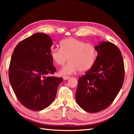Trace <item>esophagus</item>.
Masks as SVG:
<instances>
[{"instance_id":"1","label":"esophagus","mask_w":134,"mask_h":134,"mask_svg":"<svg viewBox=\"0 0 134 134\" xmlns=\"http://www.w3.org/2000/svg\"><path fill=\"white\" fill-rule=\"evenodd\" d=\"M70 78V76H63V79L64 80H67Z\"/></svg>"}]
</instances>
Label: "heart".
<instances>
[{"label": "heart", "instance_id": "obj_1", "mask_svg": "<svg viewBox=\"0 0 134 134\" xmlns=\"http://www.w3.org/2000/svg\"><path fill=\"white\" fill-rule=\"evenodd\" d=\"M60 48L52 47L50 55L54 62L60 66L70 62L61 70L62 75H69L77 71L85 72L94 65L98 55L96 47L76 38H70L60 42Z\"/></svg>", "mask_w": 134, "mask_h": 134}]
</instances>
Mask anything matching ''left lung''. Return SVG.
Returning <instances> with one entry per match:
<instances>
[{
    "label": "left lung",
    "mask_w": 134,
    "mask_h": 134,
    "mask_svg": "<svg viewBox=\"0 0 134 134\" xmlns=\"http://www.w3.org/2000/svg\"><path fill=\"white\" fill-rule=\"evenodd\" d=\"M98 55L94 65L79 79L77 103L86 112L96 113L107 108L124 83L125 69L120 49L110 42L96 46Z\"/></svg>",
    "instance_id": "left-lung-1"
}]
</instances>
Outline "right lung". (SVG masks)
Returning <instances> with one entry per match:
<instances>
[{"mask_svg": "<svg viewBox=\"0 0 134 134\" xmlns=\"http://www.w3.org/2000/svg\"><path fill=\"white\" fill-rule=\"evenodd\" d=\"M53 41L44 33H36L19 42L11 57L9 78L16 96L29 109H44L55 99L62 77L51 76L56 71L50 55Z\"/></svg>", "mask_w": 134, "mask_h": 134, "instance_id": "right-lung-1", "label": "right lung"}]
</instances>
